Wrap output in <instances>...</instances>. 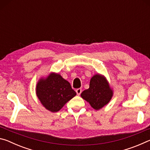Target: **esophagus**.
<instances>
[{
  "mask_svg": "<svg viewBox=\"0 0 150 150\" xmlns=\"http://www.w3.org/2000/svg\"><path fill=\"white\" fill-rule=\"evenodd\" d=\"M81 92H82V89H81V88H77V89L76 90V93H77V95H80Z\"/></svg>",
  "mask_w": 150,
  "mask_h": 150,
  "instance_id": "1",
  "label": "esophagus"
}]
</instances>
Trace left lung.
<instances>
[{"mask_svg": "<svg viewBox=\"0 0 150 150\" xmlns=\"http://www.w3.org/2000/svg\"><path fill=\"white\" fill-rule=\"evenodd\" d=\"M113 92L104 76L94 75L90 81L89 88L81 93V97L95 109L99 110L109 103Z\"/></svg>", "mask_w": 150, "mask_h": 150, "instance_id": "obj_1", "label": "left lung"}]
</instances>
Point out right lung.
Segmentation results:
<instances>
[{"mask_svg":"<svg viewBox=\"0 0 150 150\" xmlns=\"http://www.w3.org/2000/svg\"><path fill=\"white\" fill-rule=\"evenodd\" d=\"M36 95L44 107L52 112L59 111L76 95L70 83L59 74L52 73L36 86Z\"/></svg>","mask_w":150,"mask_h":150,"instance_id":"right-lung-1","label":"right lung"}]
</instances>
